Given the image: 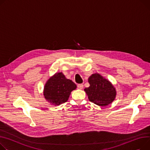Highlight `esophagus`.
Here are the masks:
<instances>
[{"label":"esophagus","instance_id":"esophagus-1","mask_svg":"<svg viewBox=\"0 0 150 150\" xmlns=\"http://www.w3.org/2000/svg\"><path fill=\"white\" fill-rule=\"evenodd\" d=\"M78 88H79V89H83V84H78Z\"/></svg>","mask_w":150,"mask_h":150}]
</instances>
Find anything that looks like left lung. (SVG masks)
<instances>
[{"mask_svg":"<svg viewBox=\"0 0 150 150\" xmlns=\"http://www.w3.org/2000/svg\"><path fill=\"white\" fill-rule=\"evenodd\" d=\"M88 81L90 86L85 88L84 91L90 101L99 106H105L115 100L116 95L115 88L100 74H92Z\"/></svg>","mask_w":150,"mask_h":150,"instance_id":"obj_1","label":"left lung"}]
</instances>
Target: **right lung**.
<instances>
[{"label":"right lung","instance_id":"right-lung-1","mask_svg":"<svg viewBox=\"0 0 150 150\" xmlns=\"http://www.w3.org/2000/svg\"><path fill=\"white\" fill-rule=\"evenodd\" d=\"M76 88V84L67 79L62 72L56 73L47 81L45 87L44 96L49 103L58 105L66 103L72 91Z\"/></svg>","mask_w":150,"mask_h":150}]
</instances>
